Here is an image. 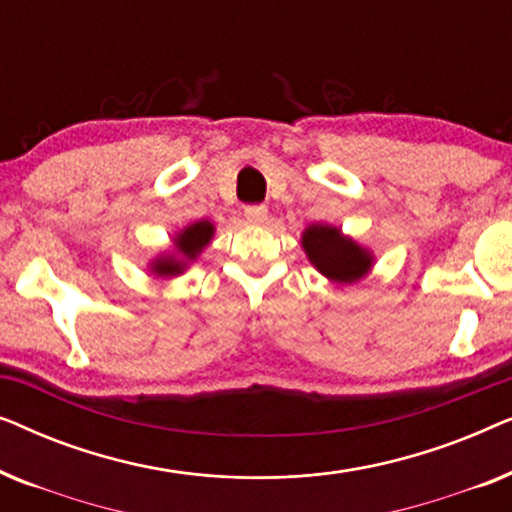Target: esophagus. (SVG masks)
Wrapping results in <instances>:
<instances>
[{
    "instance_id": "1",
    "label": "esophagus",
    "mask_w": 512,
    "mask_h": 512,
    "mask_svg": "<svg viewBox=\"0 0 512 512\" xmlns=\"http://www.w3.org/2000/svg\"><path fill=\"white\" fill-rule=\"evenodd\" d=\"M244 219L249 223H263L268 219V207L265 205H249L244 207Z\"/></svg>"
}]
</instances>
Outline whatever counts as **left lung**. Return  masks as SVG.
<instances>
[{
	"instance_id": "1",
	"label": "left lung",
	"mask_w": 512,
	"mask_h": 512,
	"mask_svg": "<svg viewBox=\"0 0 512 512\" xmlns=\"http://www.w3.org/2000/svg\"><path fill=\"white\" fill-rule=\"evenodd\" d=\"M303 247L321 275L338 284H352L366 275L373 258L359 244L342 237L338 228L310 226L303 235Z\"/></svg>"
}]
</instances>
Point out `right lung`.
<instances>
[{
	"label": "right lung",
	"mask_w": 512,
	"mask_h": 512,
	"mask_svg": "<svg viewBox=\"0 0 512 512\" xmlns=\"http://www.w3.org/2000/svg\"><path fill=\"white\" fill-rule=\"evenodd\" d=\"M212 233H214V226L209 221H198L193 223V226H188L184 233L177 237V249L184 254L186 261H193L195 256L200 254L202 247H207V242L212 240ZM186 261H179V258H160L153 265V270L158 272V275H179L181 270L186 268Z\"/></svg>",
	"instance_id": "add662e5"
}]
</instances>
